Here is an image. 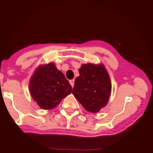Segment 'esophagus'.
Listing matches in <instances>:
<instances>
[{"mask_svg":"<svg viewBox=\"0 0 153 153\" xmlns=\"http://www.w3.org/2000/svg\"><path fill=\"white\" fill-rule=\"evenodd\" d=\"M69 83H70V84H71V85L72 86V87H74V79L70 80V81H69Z\"/></svg>","mask_w":153,"mask_h":153,"instance_id":"obj_1","label":"esophagus"}]
</instances>
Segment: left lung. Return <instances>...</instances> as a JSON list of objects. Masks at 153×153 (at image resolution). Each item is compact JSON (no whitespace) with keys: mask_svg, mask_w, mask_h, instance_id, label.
<instances>
[{"mask_svg":"<svg viewBox=\"0 0 153 153\" xmlns=\"http://www.w3.org/2000/svg\"><path fill=\"white\" fill-rule=\"evenodd\" d=\"M79 71L72 93L86 110L98 112L107 105L112 91L108 71L102 63H87L83 64Z\"/></svg>","mask_w":153,"mask_h":153,"instance_id":"left-lung-1","label":"left lung"}]
</instances>
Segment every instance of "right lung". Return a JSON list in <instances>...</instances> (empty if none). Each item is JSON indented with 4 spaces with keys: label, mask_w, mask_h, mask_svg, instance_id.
<instances>
[{
    "label": "right lung",
    "mask_w": 153,
    "mask_h": 153,
    "mask_svg": "<svg viewBox=\"0 0 153 153\" xmlns=\"http://www.w3.org/2000/svg\"><path fill=\"white\" fill-rule=\"evenodd\" d=\"M29 86L33 100L43 110L57 107L72 91L71 85L64 74L51 62L40 65L35 69Z\"/></svg>",
    "instance_id": "obj_1"
}]
</instances>
